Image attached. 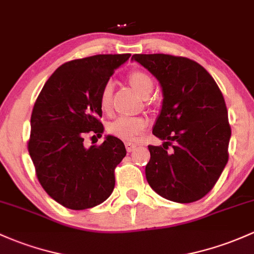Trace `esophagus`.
<instances>
[{
    "instance_id": "esophagus-1",
    "label": "esophagus",
    "mask_w": 254,
    "mask_h": 254,
    "mask_svg": "<svg viewBox=\"0 0 254 254\" xmlns=\"http://www.w3.org/2000/svg\"><path fill=\"white\" fill-rule=\"evenodd\" d=\"M125 145H126V149H127V151L128 152H132V151H134L135 149H137V144H134V143H132V141H126V144H125Z\"/></svg>"
}]
</instances>
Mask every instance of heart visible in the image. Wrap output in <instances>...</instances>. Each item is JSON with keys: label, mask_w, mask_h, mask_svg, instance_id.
<instances>
[{"label": "heart", "mask_w": 254, "mask_h": 254, "mask_svg": "<svg viewBox=\"0 0 254 254\" xmlns=\"http://www.w3.org/2000/svg\"><path fill=\"white\" fill-rule=\"evenodd\" d=\"M127 80L130 86L134 88L141 97H148L154 89V80L151 76L145 71L141 70H133L128 73ZM113 92H114V83L111 81L104 83L102 87V91L99 94V105L102 111L104 113H110L111 105H113ZM148 128V120L144 117H117L109 122L108 129L109 134L114 137L122 139L126 141H134L137 140L139 135Z\"/></svg>", "instance_id": "obj_1"}]
</instances>
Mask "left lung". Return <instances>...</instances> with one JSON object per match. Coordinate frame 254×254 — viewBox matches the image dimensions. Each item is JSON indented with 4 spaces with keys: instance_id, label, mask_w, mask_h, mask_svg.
<instances>
[{
    "instance_id": "8db88e82",
    "label": "left lung",
    "mask_w": 254,
    "mask_h": 254,
    "mask_svg": "<svg viewBox=\"0 0 254 254\" xmlns=\"http://www.w3.org/2000/svg\"><path fill=\"white\" fill-rule=\"evenodd\" d=\"M160 81L162 110L149 145V185L174 202L190 203L213 189L229 160L231 128L222 91L198 63L171 54H134ZM171 149H169V146Z\"/></svg>"
}]
</instances>
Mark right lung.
<instances>
[{"mask_svg":"<svg viewBox=\"0 0 254 254\" xmlns=\"http://www.w3.org/2000/svg\"><path fill=\"white\" fill-rule=\"evenodd\" d=\"M130 54H97L59 66L43 86L31 114L28 140L37 179L66 208H92L115 187V168L126 156L119 138L84 146V135L100 137L102 87ZM94 137V135H93Z\"/></svg>","mask_w":254,"mask_h":254,"instance_id":"add662e5","label":"right lung"}]
</instances>
